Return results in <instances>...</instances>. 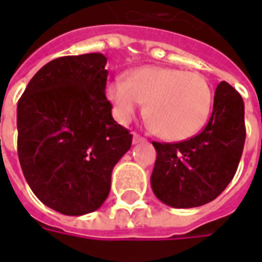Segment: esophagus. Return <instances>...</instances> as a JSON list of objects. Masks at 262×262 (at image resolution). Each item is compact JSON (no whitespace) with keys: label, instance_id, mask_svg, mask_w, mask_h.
Masks as SVG:
<instances>
[{"label":"esophagus","instance_id":"1","mask_svg":"<svg viewBox=\"0 0 262 262\" xmlns=\"http://www.w3.org/2000/svg\"><path fill=\"white\" fill-rule=\"evenodd\" d=\"M144 142H146V139H144L143 136L137 135V133L133 135V144H139V143H144Z\"/></svg>","mask_w":262,"mask_h":262}]
</instances>
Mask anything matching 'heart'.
I'll use <instances>...</instances> for the list:
<instances>
[{"mask_svg": "<svg viewBox=\"0 0 262 262\" xmlns=\"http://www.w3.org/2000/svg\"><path fill=\"white\" fill-rule=\"evenodd\" d=\"M115 119L127 123L143 102L146 115L159 136L185 140L206 125L213 92L206 77L196 71L142 66L118 77L105 90Z\"/></svg>", "mask_w": 262, "mask_h": 262, "instance_id": "1", "label": "heart"}]
</instances>
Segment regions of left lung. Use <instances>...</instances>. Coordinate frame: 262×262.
<instances>
[{
	"label": "left lung",
	"instance_id": "1",
	"mask_svg": "<svg viewBox=\"0 0 262 262\" xmlns=\"http://www.w3.org/2000/svg\"><path fill=\"white\" fill-rule=\"evenodd\" d=\"M246 140L244 102L226 81L214 91L213 111L199 135L178 143H157L151 188L172 208H196L213 201L236 174Z\"/></svg>",
	"mask_w": 262,
	"mask_h": 262
}]
</instances>
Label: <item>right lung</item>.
I'll return each instance as SVG.
<instances>
[{
  "label": "right lung",
  "instance_id": "1",
  "mask_svg": "<svg viewBox=\"0 0 262 262\" xmlns=\"http://www.w3.org/2000/svg\"><path fill=\"white\" fill-rule=\"evenodd\" d=\"M101 53L64 56L43 66L18 101V157L26 182L46 206L91 213L111 191L115 164L132 135L112 118Z\"/></svg>",
  "mask_w": 262,
  "mask_h": 262
}]
</instances>
